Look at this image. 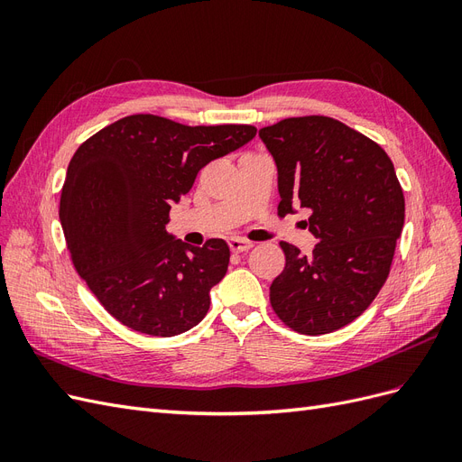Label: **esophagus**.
Returning a JSON list of instances; mask_svg holds the SVG:
<instances>
[{"mask_svg": "<svg viewBox=\"0 0 462 462\" xmlns=\"http://www.w3.org/2000/svg\"><path fill=\"white\" fill-rule=\"evenodd\" d=\"M229 248L233 250V253H246V250L253 248V243L246 241V239H239V236H231L229 239Z\"/></svg>", "mask_w": 462, "mask_h": 462, "instance_id": "obj_1", "label": "esophagus"}]
</instances>
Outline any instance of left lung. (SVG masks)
Listing matches in <instances>:
<instances>
[{
    "label": "left lung",
    "instance_id": "1",
    "mask_svg": "<svg viewBox=\"0 0 462 462\" xmlns=\"http://www.w3.org/2000/svg\"><path fill=\"white\" fill-rule=\"evenodd\" d=\"M277 165V214L310 209L309 256L279 243L285 268L270 287L273 312L302 335L351 324L383 287L404 223V197L385 150L345 123L306 116L260 129Z\"/></svg>",
    "mask_w": 462,
    "mask_h": 462
}]
</instances>
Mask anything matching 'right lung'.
<instances>
[{
    "label": "right lung",
    "instance_id": "add662e5",
    "mask_svg": "<svg viewBox=\"0 0 462 462\" xmlns=\"http://www.w3.org/2000/svg\"><path fill=\"white\" fill-rule=\"evenodd\" d=\"M254 136L253 125L189 127L138 114L79 146L61 190V227L77 273L123 326L173 337L206 316L229 246H190L165 226L202 167Z\"/></svg>",
    "mask_w": 462,
    "mask_h": 462
}]
</instances>
